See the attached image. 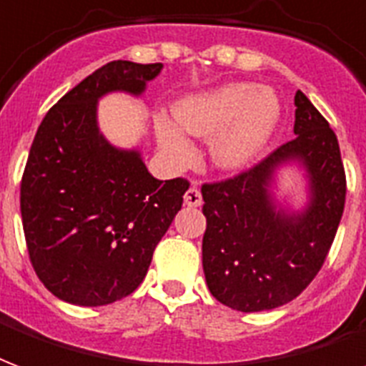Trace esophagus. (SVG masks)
Segmentation results:
<instances>
[{"label":"esophagus","mask_w":366,"mask_h":366,"mask_svg":"<svg viewBox=\"0 0 366 366\" xmlns=\"http://www.w3.org/2000/svg\"><path fill=\"white\" fill-rule=\"evenodd\" d=\"M202 202H204V199H202V192L197 190L196 186L188 188L186 194H184V204L188 205V207H199Z\"/></svg>","instance_id":"1"}]
</instances>
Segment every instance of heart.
Listing matches in <instances>:
<instances>
[{"label": "heart", "mask_w": 366, "mask_h": 366, "mask_svg": "<svg viewBox=\"0 0 366 366\" xmlns=\"http://www.w3.org/2000/svg\"><path fill=\"white\" fill-rule=\"evenodd\" d=\"M280 114L277 97L254 83H229L186 97L174 107V118L184 132L197 137L214 135L209 157L224 170L244 169L259 155L277 128ZM179 129L169 118H161L157 137L170 162L186 164L194 157V147Z\"/></svg>", "instance_id": "b5f03b06"}]
</instances>
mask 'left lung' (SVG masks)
Returning <instances> with one entry per match:
<instances>
[{
  "instance_id": "left-lung-1",
  "label": "left lung",
  "mask_w": 366,
  "mask_h": 366,
  "mask_svg": "<svg viewBox=\"0 0 366 366\" xmlns=\"http://www.w3.org/2000/svg\"><path fill=\"white\" fill-rule=\"evenodd\" d=\"M295 107V139L202 186L205 281L232 310H272L297 299L324 266L342 221L347 182L337 137L305 93L297 91ZM289 160L302 162L311 178V205L300 216L275 210L267 192L274 169Z\"/></svg>"
}]
</instances>
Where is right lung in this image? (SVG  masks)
<instances>
[{
  "mask_svg": "<svg viewBox=\"0 0 366 366\" xmlns=\"http://www.w3.org/2000/svg\"><path fill=\"white\" fill-rule=\"evenodd\" d=\"M162 64L116 59L54 104L21 178L29 258L44 287L79 307L128 297L147 275L159 240L182 207L186 178L157 180L137 151L112 147L97 128V100L139 94Z\"/></svg>",
  "mask_w": 366,
  "mask_h": 366,
  "instance_id": "obj_1",
  "label": "right lung"
}]
</instances>
